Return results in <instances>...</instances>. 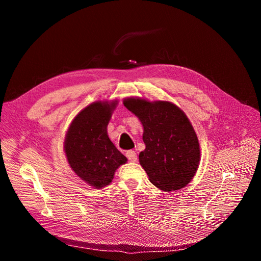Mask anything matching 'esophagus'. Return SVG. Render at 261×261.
<instances>
[{
  "label": "esophagus",
  "mask_w": 261,
  "mask_h": 261,
  "mask_svg": "<svg viewBox=\"0 0 261 261\" xmlns=\"http://www.w3.org/2000/svg\"><path fill=\"white\" fill-rule=\"evenodd\" d=\"M125 156H127V158L130 162H137V159H138L137 153L134 152V150H128V152L125 153Z\"/></svg>",
  "instance_id": "34e87169"
}]
</instances>
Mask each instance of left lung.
Returning a JSON list of instances; mask_svg holds the SVG:
<instances>
[{"instance_id": "8db88e82", "label": "left lung", "mask_w": 261, "mask_h": 261, "mask_svg": "<svg viewBox=\"0 0 261 261\" xmlns=\"http://www.w3.org/2000/svg\"><path fill=\"white\" fill-rule=\"evenodd\" d=\"M123 105L139 117L144 128L145 149L140 164L150 183L166 192L186 187L194 176L200 159L196 133L181 109L170 102L150 103L130 97Z\"/></svg>"}]
</instances>
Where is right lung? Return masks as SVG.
<instances>
[{
    "mask_svg": "<svg viewBox=\"0 0 261 261\" xmlns=\"http://www.w3.org/2000/svg\"><path fill=\"white\" fill-rule=\"evenodd\" d=\"M116 102H95L74 117L65 139V153L72 170L90 186H108L125 158L107 136Z\"/></svg>",
    "mask_w": 261,
    "mask_h": 261,
    "instance_id": "1",
    "label": "right lung"
}]
</instances>
